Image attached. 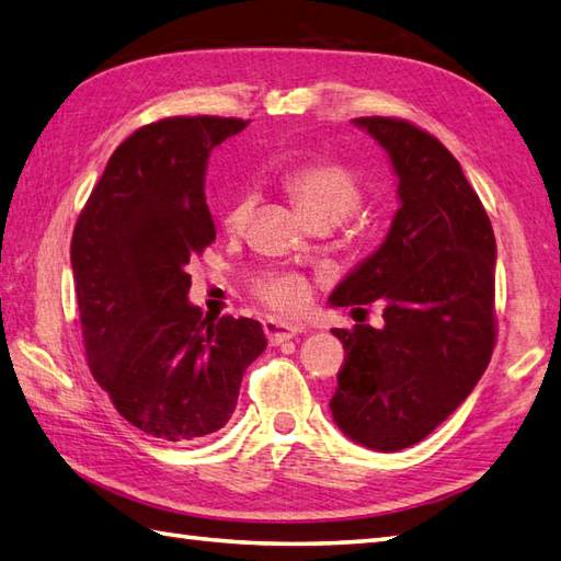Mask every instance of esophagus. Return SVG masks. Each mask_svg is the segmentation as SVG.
I'll return each mask as SVG.
<instances>
[{"instance_id":"1","label":"esophagus","mask_w":561,"mask_h":561,"mask_svg":"<svg viewBox=\"0 0 561 561\" xmlns=\"http://www.w3.org/2000/svg\"><path fill=\"white\" fill-rule=\"evenodd\" d=\"M262 332H265V337L272 344H282V342H287V340L299 335L301 328L289 323V320H282V318H265L262 320Z\"/></svg>"}]
</instances>
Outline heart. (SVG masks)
Instances as JSON below:
<instances>
[{
    "label": "heart",
    "instance_id": "obj_1",
    "mask_svg": "<svg viewBox=\"0 0 561 561\" xmlns=\"http://www.w3.org/2000/svg\"><path fill=\"white\" fill-rule=\"evenodd\" d=\"M282 185L304 217L311 224H337L362 205V183L356 173L340 161H308L294 165L284 173ZM250 211H253V195L241 193L224 211V224L229 231L243 229ZM260 304L279 313H301L311 299V282L299 272L287 270H262L250 282Z\"/></svg>",
    "mask_w": 561,
    "mask_h": 561
}]
</instances>
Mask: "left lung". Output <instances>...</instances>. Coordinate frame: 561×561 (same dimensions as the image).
<instances>
[{
	"label": "left lung",
	"instance_id": "1",
	"mask_svg": "<svg viewBox=\"0 0 561 561\" xmlns=\"http://www.w3.org/2000/svg\"><path fill=\"white\" fill-rule=\"evenodd\" d=\"M388 151L400 209L332 306L383 304V328L332 330L344 344L332 416L356 444H420L478 386L496 344V241L460 163L400 117H354ZM359 311V308H356Z\"/></svg>",
	"mask_w": 561,
	"mask_h": 561
}]
</instances>
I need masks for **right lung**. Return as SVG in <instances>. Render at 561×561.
Instances as JSON below:
<instances>
[{"label":"right lung","mask_w":561,"mask_h":561,"mask_svg":"<svg viewBox=\"0 0 561 561\" xmlns=\"http://www.w3.org/2000/svg\"><path fill=\"white\" fill-rule=\"evenodd\" d=\"M250 121L175 115L135 129L105 165L71 236L83 350L96 383L139 432L173 444L231 420L265 350L250 318L190 306V260L214 243L209 151Z\"/></svg>","instance_id":"obj_1"}]
</instances>
